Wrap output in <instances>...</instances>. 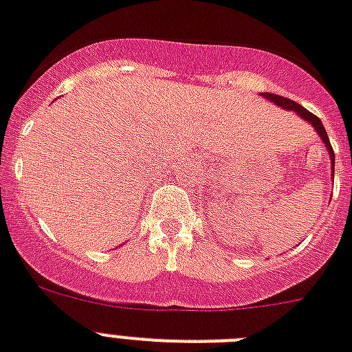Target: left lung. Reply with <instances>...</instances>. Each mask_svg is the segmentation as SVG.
I'll return each instance as SVG.
<instances>
[{
	"mask_svg": "<svg viewBox=\"0 0 352 352\" xmlns=\"http://www.w3.org/2000/svg\"><path fill=\"white\" fill-rule=\"evenodd\" d=\"M261 96H263V98H267L268 102L276 103L277 107L295 112V114H297L299 118H302L304 121H308L309 125L313 126V131L320 135L322 143H324L327 153H329V161H331V171H333V177H335V152H333L331 143H329V138H327V132H326V129H324V125H322V121L318 120L315 114H311L308 109H304L302 105H299L297 102H294V100H288V98H285V96H279V94H272V93H263Z\"/></svg>",
	"mask_w": 352,
	"mask_h": 352,
	"instance_id": "left-lung-1",
	"label": "left lung"
}]
</instances>
